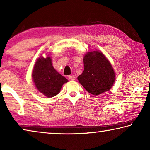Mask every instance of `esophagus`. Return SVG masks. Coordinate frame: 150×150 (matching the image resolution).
Segmentation results:
<instances>
[{"label": "esophagus", "instance_id": "esophagus-1", "mask_svg": "<svg viewBox=\"0 0 150 150\" xmlns=\"http://www.w3.org/2000/svg\"><path fill=\"white\" fill-rule=\"evenodd\" d=\"M69 79L71 81H75V77L73 75H69Z\"/></svg>", "mask_w": 150, "mask_h": 150}]
</instances>
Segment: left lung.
<instances>
[{"instance_id": "1", "label": "left lung", "mask_w": 150, "mask_h": 150, "mask_svg": "<svg viewBox=\"0 0 150 150\" xmlns=\"http://www.w3.org/2000/svg\"><path fill=\"white\" fill-rule=\"evenodd\" d=\"M84 71L77 77L88 93L97 96L110 91L115 82L112 65L100 50L91 51L83 57Z\"/></svg>"}]
</instances>
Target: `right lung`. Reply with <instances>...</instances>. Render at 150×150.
I'll list each match as a JSON object with an SVG mask.
<instances>
[{
  "label": "right lung",
  "mask_w": 150,
  "mask_h": 150,
  "mask_svg": "<svg viewBox=\"0 0 150 150\" xmlns=\"http://www.w3.org/2000/svg\"><path fill=\"white\" fill-rule=\"evenodd\" d=\"M32 79L36 89L48 98L59 94L62 86L68 80L55 69L52 58L40 56L35 62L32 73Z\"/></svg>",
  "instance_id": "1"
}]
</instances>
